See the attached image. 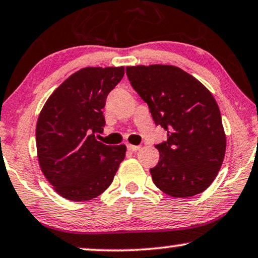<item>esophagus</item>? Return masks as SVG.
Instances as JSON below:
<instances>
[{"instance_id": "obj_1", "label": "esophagus", "mask_w": 258, "mask_h": 258, "mask_svg": "<svg viewBox=\"0 0 258 258\" xmlns=\"http://www.w3.org/2000/svg\"><path fill=\"white\" fill-rule=\"evenodd\" d=\"M140 149V146L138 145H131V144H127V150L131 151V152H136V151H138Z\"/></svg>"}]
</instances>
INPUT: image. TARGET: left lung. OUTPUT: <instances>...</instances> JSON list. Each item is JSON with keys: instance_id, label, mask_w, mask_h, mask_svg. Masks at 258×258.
<instances>
[{"instance_id": "obj_1", "label": "left lung", "mask_w": 258, "mask_h": 258, "mask_svg": "<svg viewBox=\"0 0 258 258\" xmlns=\"http://www.w3.org/2000/svg\"><path fill=\"white\" fill-rule=\"evenodd\" d=\"M132 87L167 132L156 145L159 161L150 169L156 186L172 197H192L210 186L226 139L218 105L210 91L186 72L169 64L126 67Z\"/></svg>"}]
</instances>
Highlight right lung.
Here are the masks:
<instances>
[{
    "label": "right lung",
    "mask_w": 258,
    "mask_h": 258,
    "mask_svg": "<svg viewBox=\"0 0 258 258\" xmlns=\"http://www.w3.org/2000/svg\"><path fill=\"white\" fill-rule=\"evenodd\" d=\"M123 67H86L75 72L48 98L36 123L41 170L63 198L85 202L100 196L113 181L126 146L98 142L109 92Z\"/></svg>",
    "instance_id": "right-lung-1"
}]
</instances>
